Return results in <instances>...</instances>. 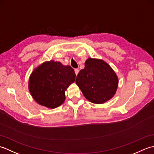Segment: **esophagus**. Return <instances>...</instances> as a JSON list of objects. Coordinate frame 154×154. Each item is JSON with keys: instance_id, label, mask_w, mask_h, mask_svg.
I'll list each match as a JSON object with an SVG mask.
<instances>
[{"instance_id": "esophagus-1", "label": "esophagus", "mask_w": 154, "mask_h": 154, "mask_svg": "<svg viewBox=\"0 0 154 154\" xmlns=\"http://www.w3.org/2000/svg\"><path fill=\"white\" fill-rule=\"evenodd\" d=\"M79 70L78 69H75V73L76 75H77V74L79 73Z\"/></svg>"}]
</instances>
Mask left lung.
<instances>
[{
	"instance_id": "8db88e82",
	"label": "left lung",
	"mask_w": 154,
	"mask_h": 154,
	"mask_svg": "<svg viewBox=\"0 0 154 154\" xmlns=\"http://www.w3.org/2000/svg\"><path fill=\"white\" fill-rule=\"evenodd\" d=\"M75 83L84 97L95 104H103L115 94L119 79L110 65L99 59L88 58Z\"/></svg>"
}]
</instances>
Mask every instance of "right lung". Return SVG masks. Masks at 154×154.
<instances>
[{
    "mask_svg": "<svg viewBox=\"0 0 154 154\" xmlns=\"http://www.w3.org/2000/svg\"><path fill=\"white\" fill-rule=\"evenodd\" d=\"M75 79V71L69 65L54 60L45 61L30 75L29 91L39 104L55 109L64 103L65 91Z\"/></svg>",
    "mask_w": 154,
    "mask_h": 154,
    "instance_id": "add662e5",
    "label": "right lung"
}]
</instances>
